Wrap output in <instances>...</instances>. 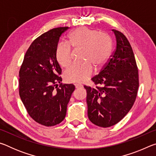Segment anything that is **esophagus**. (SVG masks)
<instances>
[{"label":"esophagus","instance_id":"1","mask_svg":"<svg viewBox=\"0 0 156 156\" xmlns=\"http://www.w3.org/2000/svg\"><path fill=\"white\" fill-rule=\"evenodd\" d=\"M75 86H76V89L83 87V85H82V84H76Z\"/></svg>","mask_w":156,"mask_h":156}]
</instances>
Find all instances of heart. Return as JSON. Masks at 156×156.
Wrapping results in <instances>:
<instances>
[{
  "label": "heart",
  "instance_id": "1",
  "mask_svg": "<svg viewBox=\"0 0 156 156\" xmlns=\"http://www.w3.org/2000/svg\"><path fill=\"white\" fill-rule=\"evenodd\" d=\"M68 44H60L56 50V58L59 64L67 67L72 61L73 49L83 48L82 63H75L65 73L66 80L70 83H84L94 72L105 65L112 49V39L107 33L98 32L87 27H78L69 34Z\"/></svg>",
  "mask_w": 156,
  "mask_h": 156
}]
</instances>
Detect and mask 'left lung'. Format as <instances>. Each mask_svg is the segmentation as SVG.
Returning <instances> with one entry per match:
<instances>
[{
    "label": "left lung",
    "instance_id": "obj_1",
    "mask_svg": "<svg viewBox=\"0 0 156 156\" xmlns=\"http://www.w3.org/2000/svg\"><path fill=\"white\" fill-rule=\"evenodd\" d=\"M112 31L116 38L115 49L99 74L91 78L99 86H84L89 119L105 128L119 122L127 114L139 87L138 67L131 44L122 33Z\"/></svg>",
    "mask_w": 156,
    "mask_h": 156
}]
</instances>
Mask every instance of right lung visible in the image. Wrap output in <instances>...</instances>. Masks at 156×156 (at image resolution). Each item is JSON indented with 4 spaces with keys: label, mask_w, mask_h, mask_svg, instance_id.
Masks as SVG:
<instances>
[{
    "label": "right lung",
    "mask_w": 156,
    "mask_h": 156,
    "mask_svg": "<svg viewBox=\"0 0 156 156\" xmlns=\"http://www.w3.org/2000/svg\"><path fill=\"white\" fill-rule=\"evenodd\" d=\"M68 27L54 28L35 39L19 71V95L28 114L46 126L65 119L75 86L62 84V70L56 58L60 37ZM59 83L60 84L57 87Z\"/></svg>",
    "instance_id": "add662e5"
}]
</instances>
